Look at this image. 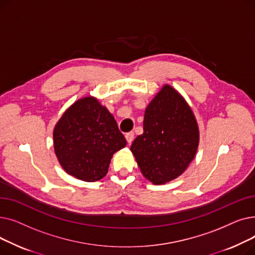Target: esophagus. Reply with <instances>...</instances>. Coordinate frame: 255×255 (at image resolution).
<instances>
[{
	"label": "esophagus",
	"mask_w": 255,
	"mask_h": 255,
	"mask_svg": "<svg viewBox=\"0 0 255 255\" xmlns=\"http://www.w3.org/2000/svg\"><path fill=\"white\" fill-rule=\"evenodd\" d=\"M125 137H126V140H127V142L130 144L132 141H133V139H134V132H128L127 134L125 135Z\"/></svg>",
	"instance_id": "obj_1"
}]
</instances>
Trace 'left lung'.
<instances>
[{"label": "left lung", "instance_id": "left-lung-1", "mask_svg": "<svg viewBox=\"0 0 255 255\" xmlns=\"http://www.w3.org/2000/svg\"><path fill=\"white\" fill-rule=\"evenodd\" d=\"M199 141L189 105L164 86L145 109L143 133L131 145L142 175L156 185L178 178L192 161Z\"/></svg>", "mask_w": 255, "mask_h": 255}]
</instances>
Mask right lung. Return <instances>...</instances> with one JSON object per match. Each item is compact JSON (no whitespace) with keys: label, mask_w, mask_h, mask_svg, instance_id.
I'll use <instances>...</instances> for the list:
<instances>
[{"label":"right lung","mask_w":255,"mask_h":255,"mask_svg":"<svg viewBox=\"0 0 255 255\" xmlns=\"http://www.w3.org/2000/svg\"><path fill=\"white\" fill-rule=\"evenodd\" d=\"M53 145L67 173L95 182L106 175L114 153L124 148L126 139L106 107L86 97L63 115L53 130Z\"/></svg>","instance_id":"right-lung-1"}]
</instances>
